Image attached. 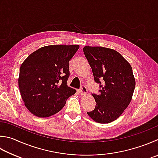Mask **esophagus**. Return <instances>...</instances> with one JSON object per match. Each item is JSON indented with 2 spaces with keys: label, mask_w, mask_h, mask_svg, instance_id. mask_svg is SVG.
<instances>
[{
  "label": "esophagus",
  "mask_w": 158,
  "mask_h": 158,
  "mask_svg": "<svg viewBox=\"0 0 158 158\" xmlns=\"http://www.w3.org/2000/svg\"><path fill=\"white\" fill-rule=\"evenodd\" d=\"M87 88H86V87H85V86H82L79 91V94L80 96H84V95L87 94Z\"/></svg>",
  "instance_id": "1"
}]
</instances>
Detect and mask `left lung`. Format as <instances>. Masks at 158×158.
Listing matches in <instances>:
<instances>
[{
    "instance_id": "obj_1",
    "label": "left lung",
    "mask_w": 158,
    "mask_h": 158,
    "mask_svg": "<svg viewBox=\"0 0 158 158\" xmlns=\"http://www.w3.org/2000/svg\"><path fill=\"white\" fill-rule=\"evenodd\" d=\"M83 52L91 67L95 82L102 88L100 94H92L96 107L87 114L96 123H111L120 117L131 101L135 87L132 67L114 49L86 46ZM102 79L105 82L104 85H101Z\"/></svg>"
}]
</instances>
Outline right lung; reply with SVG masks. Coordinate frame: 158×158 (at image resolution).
Masks as SVG:
<instances>
[{
  "label": "right lung",
  "instance_id": "right-lung-1",
  "mask_svg": "<svg viewBox=\"0 0 158 158\" xmlns=\"http://www.w3.org/2000/svg\"><path fill=\"white\" fill-rule=\"evenodd\" d=\"M79 49L78 44H53L31 53L20 68L19 86L25 105L32 114L47 118L63 108L76 92L68 87L69 62Z\"/></svg>",
  "mask_w": 158,
  "mask_h": 158
}]
</instances>
